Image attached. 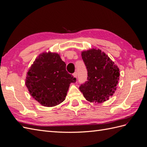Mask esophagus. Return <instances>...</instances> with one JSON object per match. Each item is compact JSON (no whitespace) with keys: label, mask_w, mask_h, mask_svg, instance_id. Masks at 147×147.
Returning a JSON list of instances; mask_svg holds the SVG:
<instances>
[{"label":"esophagus","mask_w":147,"mask_h":147,"mask_svg":"<svg viewBox=\"0 0 147 147\" xmlns=\"http://www.w3.org/2000/svg\"><path fill=\"white\" fill-rule=\"evenodd\" d=\"M73 76L75 77V78H77V72H74V74H73Z\"/></svg>","instance_id":"obj_1"}]
</instances>
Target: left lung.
Instances as JSON below:
<instances>
[{"label": "left lung", "mask_w": 147, "mask_h": 147, "mask_svg": "<svg viewBox=\"0 0 147 147\" xmlns=\"http://www.w3.org/2000/svg\"><path fill=\"white\" fill-rule=\"evenodd\" d=\"M82 57L88 71L87 81L79 89L87 101L103 103L117 90L120 71L109 57L100 49L82 52Z\"/></svg>", "instance_id": "1"}]
</instances>
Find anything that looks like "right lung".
Here are the masks:
<instances>
[{
    "mask_svg": "<svg viewBox=\"0 0 147 147\" xmlns=\"http://www.w3.org/2000/svg\"><path fill=\"white\" fill-rule=\"evenodd\" d=\"M76 82L59 54L49 52L40 53L35 60L27 73L26 85L35 100L51 107L65 100L70 84Z\"/></svg>",
    "mask_w": 147,
    "mask_h": 147,
    "instance_id": "obj_1",
    "label": "right lung"
}]
</instances>
